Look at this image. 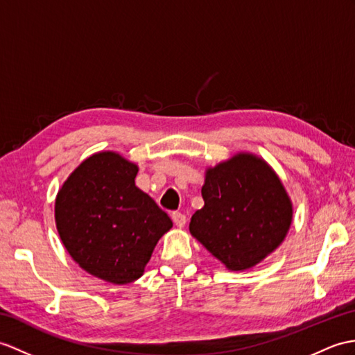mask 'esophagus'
Here are the masks:
<instances>
[{
  "instance_id": "1",
  "label": "esophagus",
  "mask_w": 355,
  "mask_h": 355,
  "mask_svg": "<svg viewBox=\"0 0 355 355\" xmlns=\"http://www.w3.org/2000/svg\"><path fill=\"white\" fill-rule=\"evenodd\" d=\"M172 220H174V224H175V227H178V228H183L184 225H186V216L183 215V213H180V211H174L172 213Z\"/></svg>"
}]
</instances>
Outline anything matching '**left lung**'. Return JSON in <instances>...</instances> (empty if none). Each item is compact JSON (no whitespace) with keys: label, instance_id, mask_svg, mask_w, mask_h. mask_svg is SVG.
I'll use <instances>...</instances> for the list:
<instances>
[{"label":"left lung","instance_id":"left-lung-1","mask_svg":"<svg viewBox=\"0 0 355 355\" xmlns=\"http://www.w3.org/2000/svg\"><path fill=\"white\" fill-rule=\"evenodd\" d=\"M204 207L189 230L230 270H245L265 260L283 243L293 205L282 180L268 162L252 153L205 169Z\"/></svg>","mask_w":355,"mask_h":355}]
</instances>
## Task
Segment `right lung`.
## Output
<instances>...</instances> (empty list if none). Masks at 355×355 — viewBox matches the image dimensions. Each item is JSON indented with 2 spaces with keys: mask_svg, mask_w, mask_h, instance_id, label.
Instances as JSON below:
<instances>
[{
  "mask_svg": "<svg viewBox=\"0 0 355 355\" xmlns=\"http://www.w3.org/2000/svg\"><path fill=\"white\" fill-rule=\"evenodd\" d=\"M139 166L114 151L95 153L71 172L54 204L55 227L72 260L112 284L144 275L172 220L135 184Z\"/></svg>",
  "mask_w": 355,
  "mask_h": 355,
  "instance_id": "add662e5",
  "label": "right lung"
}]
</instances>
